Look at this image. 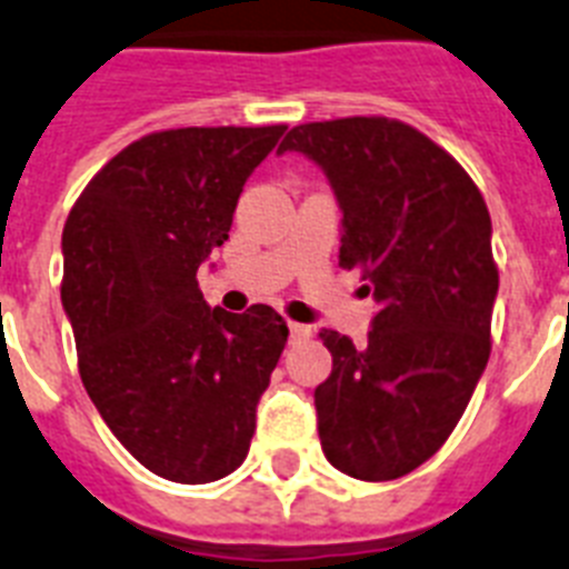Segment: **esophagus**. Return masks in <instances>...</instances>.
<instances>
[{
	"instance_id": "1",
	"label": "esophagus",
	"mask_w": 569,
	"mask_h": 569,
	"mask_svg": "<svg viewBox=\"0 0 569 569\" xmlns=\"http://www.w3.org/2000/svg\"><path fill=\"white\" fill-rule=\"evenodd\" d=\"M288 328H290V339H293V342H302V339H308V337H310V333H313V331H310V325H299V322H290V325H288Z\"/></svg>"
}]
</instances>
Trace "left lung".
<instances>
[{
  "label": "left lung",
  "instance_id": "obj_1",
  "mask_svg": "<svg viewBox=\"0 0 569 569\" xmlns=\"http://www.w3.org/2000/svg\"><path fill=\"white\" fill-rule=\"evenodd\" d=\"M279 152L328 174L342 210L339 267L380 310L366 345L322 331L319 440L339 472L395 480L449 440L492 351L498 264L480 189L446 149L391 118L293 126Z\"/></svg>",
  "mask_w": 569,
  "mask_h": 569
}]
</instances>
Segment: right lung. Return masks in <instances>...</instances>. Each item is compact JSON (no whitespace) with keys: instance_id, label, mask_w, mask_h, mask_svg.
<instances>
[{"instance_id":"obj_1","label":"right lung","mask_w":569,"mask_h":569,"mask_svg":"<svg viewBox=\"0 0 569 569\" xmlns=\"http://www.w3.org/2000/svg\"><path fill=\"white\" fill-rule=\"evenodd\" d=\"M284 129L146 134L91 178L62 230L60 293L82 386L111 435L174 483H210L244 463L288 342L270 305L210 308L196 279Z\"/></svg>"}]
</instances>
